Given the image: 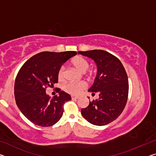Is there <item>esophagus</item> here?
Segmentation results:
<instances>
[{"instance_id": "1", "label": "esophagus", "mask_w": 156, "mask_h": 156, "mask_svg": "<svg viewBox=\"0 0 156 156\" xmlns=\"http://www.w3.org/2000/svg\"><path fill=\"white\" fill-rule=\"evenodd\" d=\"M72 99H78L79 97L78 96H72Z\"/></svg>"}]
</instances>
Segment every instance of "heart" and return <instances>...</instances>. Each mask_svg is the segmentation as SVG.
Segmentation results:
<instances>
[{
    "label": "heart",
    "mask_w": 156,
    "mask_h": 156,
    "mask_svg": "<svg viewBox=\"0 0 156 156\" xmlns=\"http://www.w3.org/2000/svg\"><path fill=\"white\" fill-rule=\"evenodd\" d=\"M71 62H72V65L73 67L80 73H85L89 67V64L87 60L81 56H76L73 58ZM65 67H61L59 69L58 72V78L59 80L62 81L65 80ZM87 84L84 82H80V83L69 82V83H67L65 84L64 87H63V89L66 92L72 95H78L84 89L87 88Z\"/></svg>",
    "instance_id": "1"
}]
</instances>
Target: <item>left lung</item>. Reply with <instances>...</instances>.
Listing matches in <instances>:
<instances>
[{
    "label": "left lung",
    "instance_id": "left-lung-1",
    "mask_svg": "<svg viewBox=\"0 0 156 156\" xmlns=\"http://www.w3.org/2000/svg\"><path fill=\"white\" fill-rule=\"evenodd\" d=\"M78 53L96 63L97 74L88 91L92 95L99 94V98L89 102L87 107L81 109V114L92 125H107L125 109L129 93L127 74L120 60L106 51L94 49Z\"/></svg>",
    "mask_w": 156,
    "mask_h": 156
}]
</instances>
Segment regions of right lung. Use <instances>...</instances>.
<instances>
[{"label":"right lung","mask_w":156,"mask_h":156,"mask_svg":"<svg viewBox=\"0 0 156 156\" xmlns=\"http://www.w3.org/2000/svg\"><path fill=\"white\" fill-rule=\"evenodd\" d=\"M77 52L43 51L34 55L22 66L14 85L16 102L20 112L34 125H54L61 118L63 105L71 96L58 89L59 96L51 98L47 87L58 83V72L62 65Z\"/></svg>","instance_id":"obj_1"}]
</instances>
